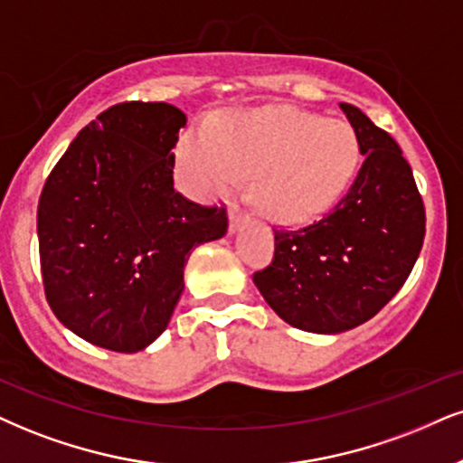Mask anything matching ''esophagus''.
I'll list each match as a JSON object with an SVG mask.
<instances>
[{"instance_id": "obj_1", "label": "esophagus", "mask_w": 463, "mask_h": 463, "mask_svg": "<svg viewBox=\"0 0 463 463\" xmlns=\"http://www.w3.org/2000/svg\"><path fill=\"white\" fill-rule=\"evenodd\" d=\"M227 216H230V232H238L241 227H244L249 222V214L244 213L242 208H238V205H232L230 213H227Z\"/></svg>"}]
</instances>
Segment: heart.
Masks as SVG:
<instances>
[{
    "label": "heart",
    "mask_w": 463,
    "mask_h": 463,
    "mask_svg": "<svg viewBox=\"0 0 463 463\" xmlns=\"http://www.w3.org/2000/svg\"><path fill=\"white\" fill-rule=\"evenodd\" d=\"M178 171L210 197L253 175L261 213L300 222L330 208L350 184L358 141L341 119L296 109H242L182 137Z\"/></svg>",
    "instance_id": "heart-1"
}]
</instances>
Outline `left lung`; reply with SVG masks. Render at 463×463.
Segmentation results:
<instances>
[{"label": "left lung", "mask_w": 463, "mask_h": 463, "mask_svg": "<svg viewBox=\"0 0 463 463\" xmlns=\"http://www.w3.org/2000/svg\"><path fill=\"white\" fill-rule=\"evenodd\" d=\"M364 163L333 213L275 232V260L253 283L283 322L336 335L367 322L395 296L425 238V208L397 141L341 102Z\"/></svg>", "instance_id": "1"}]
</instances>
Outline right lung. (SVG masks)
<instances>
[{"instance_id": "add662e5", "label": "right lung", "mask_w": 463, "mask_h": 463, "mask_svg": "<svg viewBox=\"0 0 463 463\" xmlns=\"http://www.w3.org/2000/svg\"><path fill=\"white\" fill-rule=\"evenodd\" d=\"M184 124L167 102H122L77 135L44 182V294L88 344L146 350L184 292L191 250L227 233L225 208L193 203L174 186L171 150Z\"/></svg>"}]
</instances>
